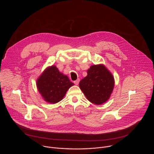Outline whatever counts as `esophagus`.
Returning <instances> with one entry per match:
<instances>
[{"label": "esophagus", "mask_w": 154, "mask_h": 154, "mask_svg": "<svg viewBox=\"0 0 154 154\" xmlns=\"http://www.w3.org/2000/svg\"><path fill=\"white\" fill-rule=\"evenodd\" d=\"M79 81H80V79H78L77 80L73 82H74V84H75V85H78V84H79Z\"/></svg>", "instance_id": "34e87169"}]
</instances>
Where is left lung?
<instances>
[{
    "mask_svg": "<svg viewBox=\"0 0 154 154\" xmlns=\"http://www.w3.org/2000/svg\"><path fill=\"white\" fill-rule=\"evenodd\" d=\"M79 85L90 102L100 105L109 99L114 86V79L104 65H92Z\"/></svg>",
    "mask_w": 154,
    "mask_h": 154,
    "instance_id": "1",
    "label": "left lung"
}]
</instances>
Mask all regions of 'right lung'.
Wrapping results in <instances>:
<instances>
[{
	"mask_svg": "<svg viewBox=\"0 0 154 154\" xmlns=\"http://www.w3.org/2000/svg\"><path fill=\"white\" fill-rule=\"evenodd\" d=\"M73 85L66 75L53 65L46 68L37 81V89L44 100L53 104L61 101Z\"/></svg>",
	"mask_w": 154,
	"mask_h": 154,
	"instance_id": "obj_1",
	"label": "right lung"
}]
</instances>
